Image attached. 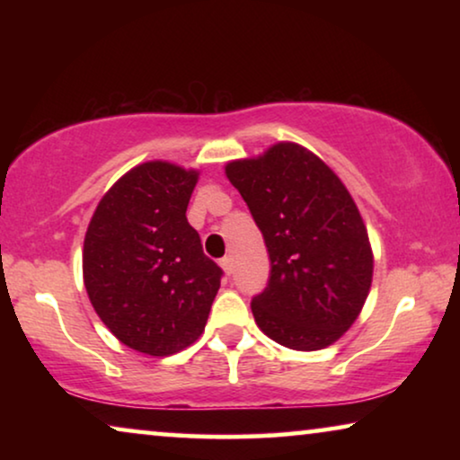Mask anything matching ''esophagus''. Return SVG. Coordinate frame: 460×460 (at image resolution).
<instances>
[{
  "label": "esophagus",
  "mask_w": 460,
  "mask_h": 460,
  "mask_svg": "<svg viewBox=\"0 0 460 460\" xmlns=\"http://www.w3.org/2000/svg\"><path fill=\"white\" fill-rule=\"evenodd\" d=\"M219 266H222V270L226 274H232V260L230 257H222V260H219Z\"/></svg>",
  "instance_id": "esophagus-1"
}]
</instances>
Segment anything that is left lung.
<instances>
[{
	"instance_id": "8db88e82",
	"label": "left lung",
	"mask_w": 460,
	"mask_h": 460,
	"mask_svg": "<svg viewBox=\"0 0 460 460\" xmlns=\"http://www.w3.org/2000/svg\"><path fill=\"white\" fill-rule=\"evenodd\" d=\"M261 230L270 280L251 301L255 323L276 343L324 349L360 316L375 257L351 194L326 163L295 142L226 163Z\"/></svg>"
}]
</instances>
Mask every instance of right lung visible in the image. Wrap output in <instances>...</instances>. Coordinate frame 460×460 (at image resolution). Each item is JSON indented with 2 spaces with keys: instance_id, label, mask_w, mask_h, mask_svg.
Instances as JSON below:
<instances>
[{
  "instance_id": "add662e5",
  "label": "right lung",
  "mask_w": 460,
  "mask_h": 460,
  "mask_svg": "<svg viewBox=\"0 0 460 460\" xmlns=\"http://www.w3.org/2000/svg\"><path fill=\"white\" fill-rule=\"evenodd\" d=\"M199 175L169 161L140 163L104 192L87 226V297L106 329L140 354L192 345L217 295L222 270L186 219Z\"/></svg>"
}]
</instances>
